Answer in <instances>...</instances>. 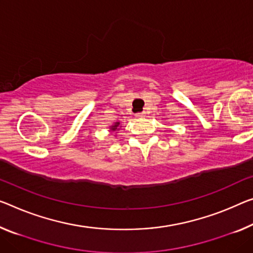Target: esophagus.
I'll list each match as a JSON object with an SVG mask.
<instances>
[{
	"mask_svg": "<svg viewBox=\"0 0 253 253\" xmlns=\"http://www.w3.org/2000/svg\"><path fill=\"white\" fill-rule=\"evenodd\" d=\"M137 116L138 118H143V116H145V113H138Z\"/></svg>",
	"mask_w": 253,
	"mask_h": 253,
	"instance_id": "34e87169",
	"label": "esophagus"
}]
</instances>
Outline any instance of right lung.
Listing matches in <instances>:
<instances>
[{"label": "right lung", "mask_w": 253, "mask_h": 253, "mask_svg": "<svg viewBox=\"0 0 253 253\" xmlns=\"http://www.w3.org/2000/svg\"><path fill=\"white\" fill-rule=\"evenodd\" d=\"M108 129H110L112 133H118L120 129H121V124H120V122H114L110 127H108ZM115 137H116V135H115Z\"/></svg>", "instance_id": "right-lung-1"}]
</instances>
